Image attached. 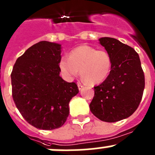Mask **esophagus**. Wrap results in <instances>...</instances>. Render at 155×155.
<instances>
[{
    "mask_svg": "<svg viewBox=\"0 0 155 155\" xmlns=\"http://www.w3.org/2000/svg\"><path fill=\"white\" fill-rule=\"evenodd\" d=\"M78 89H79V90H81V89L83 88V87H84V85H83V84H81V83H78Z\"/></svg>",
    "mask_w": 155,
    "mask_h": 155,
    "instance_id": "1",
    "label": "esophagus"
}]
</instances>
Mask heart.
Returning a JSON list of instances; mask_svg holds the SVG:
<instances>
[{
  "mask_svg": "<svg viewBox=\"0 0 155 155\" xmlns=\"http://www.w3.org/2000/svg\"><path fill=\"white\" fill-rule=\"evenodd\" d=\"M111 66V58L108 52L85 45L74 48L68 58L62 56L59 62V70L65 79L71 80L77 76L80 69L83 79L91 84L103 82Z\"/></svg>",
  "mask_w": 155,
  "mask_h": 155,
  "instance_id": "b5f03b06",
  "label": "heart"
}]
</instances>
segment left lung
I'll return each mask as SVG.
<instances>
[{"instance_id":"8db88e82","label":"left lung","mask_w":155,"mask_h":155,"mask_svg":"<svg viewBox=\"0 0 155 155\" xmlns=\"http://www.w3.org/2000/svg\"><path fill=\"white\" fill-rule=\"evenodd\" d=\"M111 58L110 74L94 87L91 112L102 121L117 122L130 117L139 107L145 88V75L139 54L112 38L99 39Z\"/></svg>"}]
</instances>
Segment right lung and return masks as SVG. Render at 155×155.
<instances>
[{"mask_svg":"<svg viewBox=\"0 0 155 155\" xmlns=\"http://www.w3.org/2000/svg\"><path fill=\"white\" fill-rule=\"evenodd\" d=\"M60 59V44L44 41L29 47L13 65V101L26 121L38 129L61 127L69 114L70 100L79 92L75 82L59 75Z\"/></svg>","mask_w":155,"mask_h":155,"instance_id":"1","label":"right lung"}]
</instances>
